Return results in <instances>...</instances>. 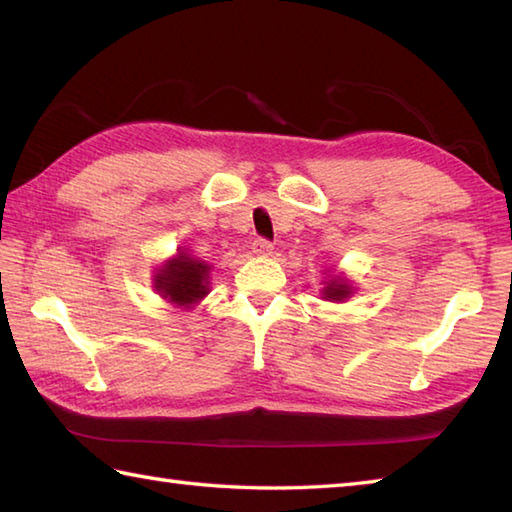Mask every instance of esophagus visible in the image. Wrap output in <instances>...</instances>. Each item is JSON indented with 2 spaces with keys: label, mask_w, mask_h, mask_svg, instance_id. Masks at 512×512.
Wrapping results in <instances>:
<instances>
[{
  "label": "esophagus",
  "mask_w": 512,
  "mask_h": 512,
  "mask_svg": "<svg viewBox=\"0 0 512 512\" xmlns=\"http://www.w3.org/2000/svg\"><path fill=\"white\" fill-rule=\"evenodd\" d=\"M253 253L259 257H268L270 253H273V244H270L264 237H257L253 242Z\"/></svg>",
  "instance_id": "obj_1"
}]
</instances>
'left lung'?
<instances>
[{
    "mask_svg": "<svg viewBox=\"0 0 512 512\" xmlns=\"http://www.w3.org/2000/svg\"><path fill=\"white\" fill-rule=\"evenodd\" d=\"M350 295H352L350 281L343 279L341 275H332L328 281H325V288L321 290V299L325 301H345Z\"/></svg>",
    "mask_w": 512,
    "mask_h": 512,
    "instance_id": "1",
    "label": "left lung"
}]
</instances>
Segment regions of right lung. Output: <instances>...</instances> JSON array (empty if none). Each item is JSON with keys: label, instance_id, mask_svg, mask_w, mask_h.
<instances>
[{"label": "right lung", "instance_id": "right-lung-1", "mask_svg": "<svg viewBox=\"0 0 512 512\" xmlns=\"http://www.w3.org/2000/svg\"><path fill=\"white\" fill-rule=\"evenodd\" d=\"M211 266L193 257L187 248H180L176 257L167 259L154 275L158 295L176 308H193L209 295Z\"/></svg>", "mask_w": 512, "mask_h": 512}]
</instances>
